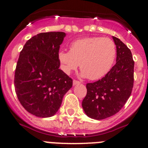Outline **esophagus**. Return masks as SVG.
Listing matches in <instances>:
<instances>
[{
    "label": "esophagus",
    "instance_id": "1",
    "mask_svg": "<svg viewBox=\"0 0 148 148\" xmlns=\"http://www.w3.org/2000/svg\"><path fill=\"white\" fill-rule=\"evenodd\" d=\"M79 84H80V82L79 81H77V80H76V79L73 80V85Z\"/></svg>",
    "mask_w": 148,
    "mask_h": 148
}]
</instances>
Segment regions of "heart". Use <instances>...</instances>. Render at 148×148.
Wrapping results in <instances>:
<instances>
[{
	"label": "heart",
	"mask_w": 148,
	"mask_h": 148,
	"mask_svg": "<svg viewBox=\"0 0 148 148\" xmlns=\"http://www.w3.org/2000/svg\"><path fill=\"white\" fill-rule=\"evenodd\" d=\"M116 53V45L110 38L87 37L72 41L70 51H59L58 60L66 74L77 69L80 64L83 77L97 80L111 69Z\"/></svg>",
	"instance_id": "heart-1"
}]
</instances>
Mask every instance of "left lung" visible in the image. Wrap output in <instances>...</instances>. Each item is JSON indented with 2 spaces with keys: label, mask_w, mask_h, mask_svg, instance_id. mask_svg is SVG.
I'll use <instances>...</instances> for the list:
<instances>
[{
  "label": "left lung",
  "mask_w": 148,
  "mask_h": 148,
  "mask_svg": "<svg viewBox=\"0 0 148 148\" xmlns=\"http://www.w3.org/2000/svg\"><path fill=\"white\" fill-rule=\"evenodd\" d=\"M117 48L116 64L103 78L86 84L82 107L88 117L103 120L114 115L123 107L132 93L134 62L132 53L118 38L112 36Z\"/></svg>",
  "instance_id": "obj_1"
}]
</instances>
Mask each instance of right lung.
<instances>
[{
    "label": "right lung",
    "mask_w": 148,
    "mask_h": 148,
    "mask_svg": "<svg viewBox=\"0 0 148 148\" xmlns=\"http://www.w3.org/2000/svg\"><path fill=\"white\" fill-rule=\"evenodd\" d=\"M64 32L40 33L26 41L16 65L14 86L21 105L38 117H49L59 110L72 79L59 69V47Z\"/></svg>",
    "instance_id": "add662e5"
}]
</instances>
